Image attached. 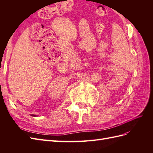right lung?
<instances>
[{
  "label": "right lung",
  "mask_w": 153,
  "mask_h": 153,
  "mask_svg": "<svg viewBox=\"0 0 153 153\" xmlns=\"http://www.w3.org/2000/svg\"><path fill=\"white\" fill-rule=\"evenodd\" d=\"M31 116H34V117H35V116H37V115H34V114H32V115H31Z\"/></svg>",
  "instance_id": "obj_1"
}]
</instances>
